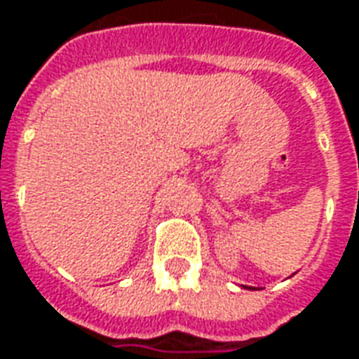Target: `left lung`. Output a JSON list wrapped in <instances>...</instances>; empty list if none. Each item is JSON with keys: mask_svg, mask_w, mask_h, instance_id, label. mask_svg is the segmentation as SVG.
Wrapping results in <instances>:
<instances>
[{"mask_svg": "<svg viewBox=\"0 0 359 359\" xmlns=\"http://www.w3.org/2000/svg\"><path fill=\"white\" fill-rule=\"evenodd\" d=\"M243 287H245V290H255V287H250V285H243Z\"/></svg>", "mask_w": 359, "mask_h": 359, "instance_id": "left-lung-1", "label": "left lung"}]
</instances>
